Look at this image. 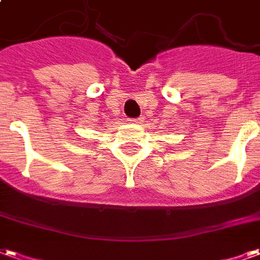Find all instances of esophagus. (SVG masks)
<instances>
[{
	"mask_svg": "<svg viewBox=\"0 0 260 260\" xmlns=\"http://www.w3.org/2000/svg\"><path fill=\"white\" fill-rule=\"evenodd\" d=\"M128 121H131V122H135V124H139V122H142V121H143V117H138V118H129Z\"/></svg>",
	"mask_w": 260,
	"mask_h": 260,
	"instance_id": "esophagus-1",
	"label": "esophagus"
}]
</instances>
